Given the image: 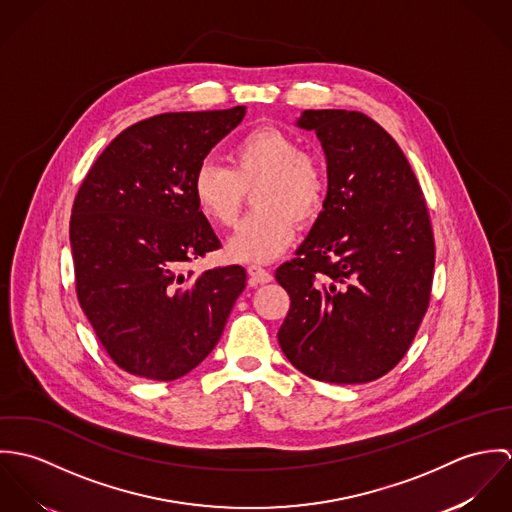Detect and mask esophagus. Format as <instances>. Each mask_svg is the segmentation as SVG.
Wrapping results in <instances>:
<instances>
[{
  "label": "esophagus",
  "instance_id": "1",
  "mask_svg": "<svg viewBox=\"0 0 512 512\" xmlns=\"http://www.w3.org/2000/svg\"><path fill=\"white\" fill-rule=\"evenodd\" d=\"M248 276H250V284H254V286L272 282V274L262 266H248Z\"/></svg>",
  "mask_w": 512,
  "mask_h": 512
}]
</instances>
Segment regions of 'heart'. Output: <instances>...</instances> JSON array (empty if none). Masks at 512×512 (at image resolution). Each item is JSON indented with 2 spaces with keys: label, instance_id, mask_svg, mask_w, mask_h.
Here are the masks:
<instances>
[{
  "label": "heart",
  "instance_id": "1",
  "mask_svg": "<svg viewBox=\"0 0 512 512\" xmlns=\"http://www.w3.org/2000/svg\"><path fill=\"white\" fill-rule=\"evenodd\" d=\"M230 169L203 161L193 175L199 211L222 228H232L252 192L256 211L242 222L226 246L232 260L268 262L280 256L295 234L319 217L327 175L321 161L301 151L299 142L278 128H256L228 151Z\"/></svg>",
  "mask_w": 512,
  "mask_h": 512
}]
</instances>
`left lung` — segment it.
<instances>
[{
    "label": "left lung",
    "mask_w": 512,
    "mask_h": 512,
    "mask_svg": "<svg viewBox=\"0 0 512 512\" xmlns=\"http://www.w3.org/2000/svg\"><path fill=\"white\" fill-rule=\"evenodd\" d=\"M327 157V197L276 270L292 305L278 341L297 370L333 384L384 376L428 311L436 246L420 183L394 138L361 112L305 110Z\"/></svg>",
    "instance_id": "8db88e82"
}]
</instances>
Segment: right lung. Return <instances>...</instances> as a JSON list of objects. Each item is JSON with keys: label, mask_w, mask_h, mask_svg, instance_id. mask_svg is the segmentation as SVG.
Masks as SVG:
<instances>
[{"label": "right lung", "mask_w": 512, "mask_h": 512, "mask_svg": "<svg viewBox=\"0 0 512 512\" xmlns=\"http://www.w3.org/2000/svg\"><path fill=\"white\" fill-rule=\"evenodd\" d=\"M246 106L169 112L126 128L84 177L71 217L76 295L122 370L175 380L219 343L246 286L242 266L183 272L220 248L193 175Z\"/></svg>", "instance_id": "obj_1"}]
</instances>
